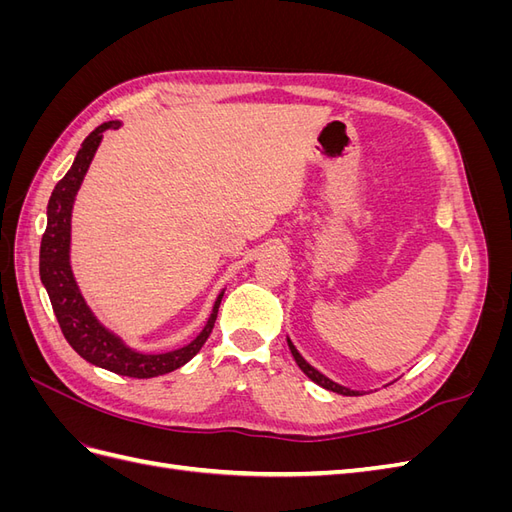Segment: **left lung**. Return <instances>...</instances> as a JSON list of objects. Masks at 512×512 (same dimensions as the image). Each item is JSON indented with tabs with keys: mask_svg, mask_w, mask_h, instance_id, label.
<instances>
[{
	"mask_svg": "<svg viewBox=\"0 0 512 512\" xmlns=\"http://www.w3.org/2000/svg\"><path fill=\"white\" fill-rule=\"evenodd\" d=\"M288 346H290V352H292V356H294V361H297V365L303 369V374L307 376V378H312L316 384H320L322 389H327V391H333V393H339V395H359L356 391H350V389H346V386H339V384H335L333 380H329L327 376H322L318 369H314L312 365H309L303 356L297 352V348L292 346V342L288 339Z\"/></svg>",
	"mask_w": 512,
	"mask_h": 512,
	"instance_id": "obj_1",
	"label": "left lung"
}]
</instances>
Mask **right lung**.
Instances as JSON below:
<instances>
[{
  "instance_id": "add662e5",
  "label": "right lung",
  "mask_w": 512,
  "mask_h": 512,
  "mask_svg": "<svg viewBox=\"0 0 512 512\" xmlns=\"http://www.w3.org/2000/svg\"><path fill=\"white\" fill-rule=\"evenodd\" d=\"M115 128H119V121L102 123V126L91 132L83 141L79 153H76L72 168L64 175V179L55 185L49 200V209H46L49 222H46V230L40 243V280L46 292H49L61 333H64L68 344L79 352L85 361L104 367L108 371H115L119 376L156 378L168 374V371L179 369L203 348L207 337L213 331L215 318H218L222 294L218 301H215L207 327L200 331L194 342L166 354H141L126 348L121 344L119 337L108 333L94 318V314L89 312V307L85 305L79 288H76L70 271V215L74 196L81 188L91 160H94V153L102 141V134Z\"/></svg>"
}]
</instances>
